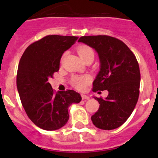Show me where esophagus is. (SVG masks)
<instances>
[{
	"label": "esophagus",
	"mask_w": 158,
	"mask_h": 158,
	"mask_svg": "<svg viewBox=\"0 0 158 158\" xmlns=\"http://www.w3.org/2000/svg\"><path fill=\"white\" fill-rule=\"evenodd\" d=\"M81 98H82V100H89V96H87V95L82 94L81 95Z\"/></svg>",
	"instance_id": "obj_1"
}]
</instances>
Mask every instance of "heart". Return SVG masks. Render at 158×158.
<instances>
[{
	"label": "heart",
	"mask_w": 158,
	"mask_h": 158,
	"mask_svg": "<svg viewBox=\"0 0 158 158\" xmlns=\"http://www.w3.org/2000/svg\"><path fill=\"white\" fill-rule=\"evenodd\" d=\"M77 51L83 61L88 58H94V51L93 48H91L89 46L85 45V44L78 46L77 47ZM89 81H90V77L86 75L73 76L71 78V85L78 90H82L85 89Z\"/></svg>",
	"instance_id": "b5f03b06"
}]
</instances>
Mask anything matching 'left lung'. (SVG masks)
<instances>
[{"instance_id": "8db88e82", "label": "left lung", "mask_w": 158, "mask_h": 158, "mask_svg": "<svg viewBox=\"0 0 158 158\" xmlns=\"http://www.w3.org/2000/svg\"><path fill=\"white\" fill-rule=\"evenodd\" d=\"M78 42L98 53L100 70L93 91H108L105 99L94 97L100 107L92 121L102 130L118 128L129 118L139 100L141 75L136 57L123 42L111 36H82Z\"/></svg>"}]
</instances>
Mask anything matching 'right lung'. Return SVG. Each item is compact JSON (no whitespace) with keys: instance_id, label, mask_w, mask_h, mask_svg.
Instances as JSON below:
<instances>
[{"instance_id":"obj_1","label":"right lung","mask_w":158,"mask_h":158,"mask_svg":"<svg viewBox=\"0 0 158 158\" xmlns=\"http://www.w3.org/2000/svg\"><path fill=\"white\" fill-rule=\"evenodd\" d=\"M78 37L51 35L31 43L19 60L16 86L22 105L36 126L54 131L69 119V105L78 104L81 96L73 90L54 93L48 82L59 70L62 54Z\"/></svg>"}]
</instances>
